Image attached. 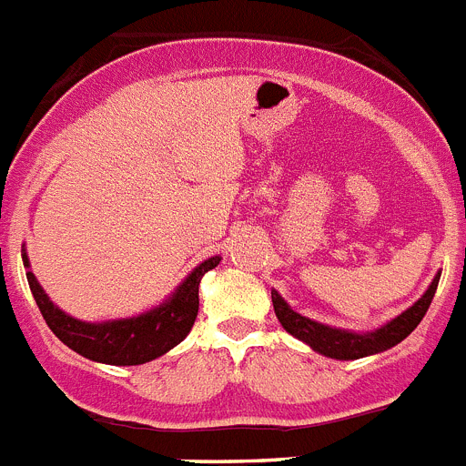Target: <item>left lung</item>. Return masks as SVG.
Segmentation results:
<instances>
[{"label": "left lung", "mask_w": 466, "mask_h": 466, "mask_svg": "<svg viewBox=\"0 0 466 466\" xmlns=\"http://www.w3.org/2000/svg\"><path fill=\"white\" fill-rule=\"evenodd\" d=\"M439 278H441V273L431 279L430 289L425 291V296H422L415 306H410L409 310L401 312L399 317H394L392 322H387L385 327H380L378 331L371 333H352L343 331V329H331L324 327V324L319 322H312L308 317L291 310L278 291H273V308L279 324H282L291 336H296L299 340L310 345L312 350H317L319 355L331 357V360H360V357L376 355V352H382V350L394 348V345L401 343V340L422 322V317L427 315V310H430L431 306L436 287H439Z\"/></svg>", "instance_id": "8db88e82"}]
</instances>
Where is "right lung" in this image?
Listing matches in <instances>:
<instances>
[{
  "mask_svg": "<svg viewBox=\"0 0 466 466\" xmlns=\"http://www.w3.org/2000/svg\"><path fill=\"white\" fill-rule=\"evenodd\" d=\"M23 261L30 268V261H27L25 252ZM219 261V257H212L200 263L179 284V289L172 294V299H167L156 310L144 312L139 317H130V319H114V322L102 324L79 322V319L65 315L60 308H56L48 300V296L44 294V289H41L30 270H27V282H30L32 296H35L36 306H39L41 315L46 319L48 329L67 348L79 352L86 360L102 361V364L137 366L166 355L167 350H172L177 343H182L187 339L193 322H196L198 306H200L198 284H200L203 275L212 270Z\"/></svg>",
  "mask_w": 466,
  "mask_h": 466,
  "instance_id": "obj_1",
  "label": "right lung"
}]
</instances>
